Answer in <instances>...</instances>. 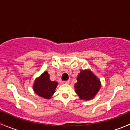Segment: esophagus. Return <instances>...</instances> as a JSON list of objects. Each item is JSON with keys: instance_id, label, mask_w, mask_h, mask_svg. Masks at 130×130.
I'll return each mask as SVG.
<instances>
[{"instance_id": "esophagus-1", "label": "esophagus", "mask_w": 130, "mask_h": 130, "mask_svg": "<svg viewBox=\"0 0 130 130\" xmlns=\"http://www.w3.org/2000/svg\"><path fill=\"white\" fill-rule=\"evenodd\" d=\"M62 83L63 84H69V80H65V81H63Z\"/></svg>"}]
</instances>
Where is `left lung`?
I'll list each match as a JSON object with an SVG mask.
<instances>
[{
  "label": "left lung",
  "mask_w": 130,
  "mask_h": 130,
  "mask_svg": "<svg viewBox=\"0 0 130 130\" xmlns=\"http://www.w3.org/2000/svg\"><path fill=\"white\" fill-rule=\"evenodd\" d=\"M74 84L75 91L79 99L89 100L94 99L101 88V82L89 69L80 70Z\"/></svg>",
  "instance_id": "obj_1"
}]
</instances>
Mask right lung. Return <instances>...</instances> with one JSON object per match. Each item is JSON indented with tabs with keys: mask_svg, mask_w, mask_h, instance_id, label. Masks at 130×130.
<instances>
[{
	"mask_svg": "<svg viewBox=\"0 0 130 130\" xmlns=\"http://www.w3.org/2000/svg\"><path fill=\"white\" fill-rule=\"evenodd\" d=\"M58 84L57 82L50 80V75L46 71L36 78L34 83L33 89L39 96L45 99H50L55 93Z\"/></svg>",
	"mask_w": 130,
	"mask_h": 130,
	"instance_id": "obj_1",
	"label": "right lung"
}]
</instances>
